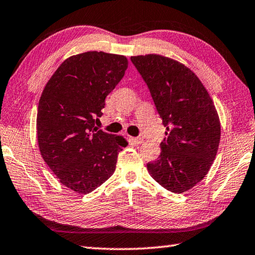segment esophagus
<instances>
[{
  "label": "esophagus",
  "instance_id": "1",
  "mask_svg": "<svg viewBox=\"0 0 255 255\" xmlns=\"http://www.w3.org/2000/svg\"><path fill=\"white\" fill-rule=\"evenodd\" d=\"M131 140L134 142V143H137V144H140L143 140H142V138H140V137H134V138H131Z\"/></svg>",
  "mask_w": 255,
  "mask_h": 255
}]
</instances>
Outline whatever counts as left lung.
<instances>
[{"label": "left lung", "mask_w": 255, "mask_h": 255, "mask_svg": "<svg viewBox=\"0 0 255 255\" xmlns=\"http://www.w3.org/2000/svg\"><path fill=\"white\" fill-rule=\"evenodd\" d=\"M167 127L156 161L147 163L149 174L160 186L182 193L206 177L220 143L217 109L200 79L174 59L157 54L131 56Z\"/></svg>", "instance_id": "8db88e82"}]
</instances>
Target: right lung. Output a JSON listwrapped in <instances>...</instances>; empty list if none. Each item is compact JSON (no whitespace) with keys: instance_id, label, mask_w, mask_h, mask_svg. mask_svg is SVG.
I'll use <instances>...</instances> for the list:
<instances>
[{"instance_id":"add662e5","label":"right lung","mask_w":255,"mask_h":255,"mask_svg":"<svg viewBox=\"0 0 255 255\" xmlns=\"http://www.w3.org/2000/svg\"><path fill=\"white\" fill-rule=\"evenodd\" d=\"M128 67L123 55L86 52L62 63L39 98L37 140L44 161L65 187L86 194L111 178L128 142L97 124L105 98Z\"/></svg>"}]
</instances>
